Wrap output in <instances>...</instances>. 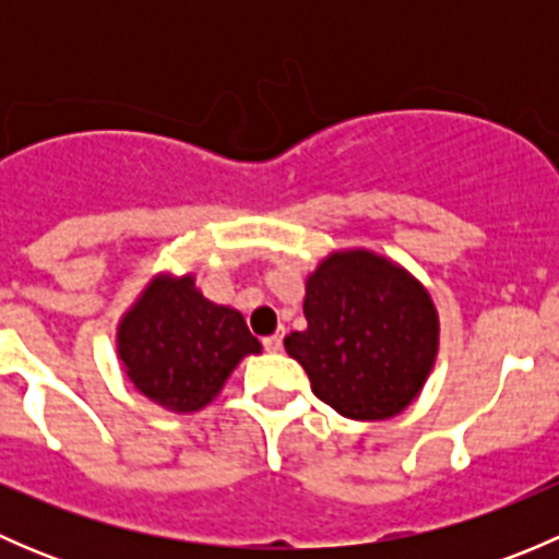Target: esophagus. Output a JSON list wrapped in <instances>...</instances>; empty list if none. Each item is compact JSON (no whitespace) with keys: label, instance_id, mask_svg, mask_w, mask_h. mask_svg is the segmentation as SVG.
<instances>
[{"label":"esophagus","instance_id":"1","mask_svg":"<svg viewBox=\"0 0 559 559\" xmlns=\"http://www.w3.org/2000/svg\"><path fill=\"white\" fill-rule=\"evenodd\" d=\"M262 346L267 348V352H281V346H284V332H273V335H264Z\"/></svg>","mask_w":559,"mask_h":559}]
</instances>
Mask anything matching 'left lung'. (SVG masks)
Instances as JSON below:
<instances>
[{
	"instance_id": "obj_1",
	"label": "left lung",
	"mask_w": 559,
	"mask_h": 559,
	"mask_svg": "<svg viewBox=\"0 0 559 559\" xmlns=\"http://www.w3.org/2000/svg\"><path fill=\"white\" fill-rule=\"evenodd\" d=\"M308 330L286 335L321 403L359 421L389 419L419 394L436 362L438 316L405 270L370 251H343L306 284Z\"/></svg>"
}]
</instances>
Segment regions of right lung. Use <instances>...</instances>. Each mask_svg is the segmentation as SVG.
Returning <instances> with one entry per match:
<instances>
[{
	"label": "right lung",
	"mask_w": 559,
	"mask_h": 559,
	"mask_svg": "<svg viewBox=\"0 0 559 559\" xmlns=\"http://www.w3.org/2000/svg\"><path fill=\"white\" fill-rule=\"evenodd\" d=\"M243 316L194 289V278H156L118 326L132 384L170 411H200L246 354H259Z\"/></svg>",
	"instance_id": "add662e5"
}]
</instances>
